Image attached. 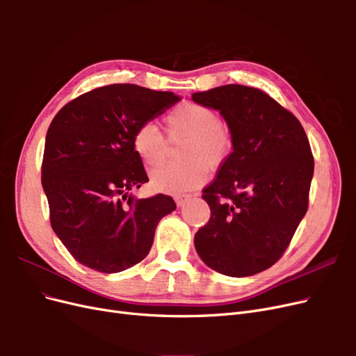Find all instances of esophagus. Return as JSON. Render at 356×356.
<instances>
[{"label": "esophagus", "mask_w": 356, "mask_h": 356, "mask_svg": "<svg viewBox=\"0 0 356 356\" xmlns=\"http://www.w3.org/2000/svg\"><path fill=\"white\" fill-rule=\"evenodd\" d=\"M188 200H190L188 196H186V197H177V199H175V203H177V207H182V204H184V203L188 202Z\"/></svg>", "instance_id": "1"}]
</instances>
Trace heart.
Here are the masks:
<instances>
[{"label":"heart","instance_id":"heart-1","mask_svg":"<svg viewBox=\"0 0 356 356\" xmlns=\"http://www.w3.org/2000/svg\"><path fill=\"white\" fill-rule=\"evenodd\" d=\"M170 139H187L181 149L179 165H166L152 174L154 190L166 195H186L204 184L208 168L218 169L232 152V136L220 115L207 105L184 102L166 117ZM132 148L148 169L163 163L166 141L153 123H143L132 135Z\"/></svg>","mask_w":356,"mask_h":356}]
</instances>
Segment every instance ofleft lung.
<instances>
[{
	"mask_svg": "<svg viewBox=\"0 0 356 356\" xmlns=\"http://www.w3.org/2000/svg\"><path fill=\"white\" fill-rule=\"evenodd\" d=\"M191 98L220 111L233 148L203 190L211 218L195 236L196 251L225 276L260 273L281 258L306 215L314 177L309 139L260 89L225 84Z\"/></svg>",
	"mask_w": 356,
	"mask_h": 356,
	"instance_id": "1",
	"label": "left lung"
}]
</instances>
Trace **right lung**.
I'll list each match as a JSON object with an SVG mask.
<instances>
[{
    "label": "right lung",
    "instance_id": "obj_1",
    "mask_svg": "<svg viewBox=\"0 0 356 356\" xmlns=\"http://www.w3.org/2000/svg\"><path fill=\"white\" fill-rule=\"evenodd\" d=\"M174 92L110 84L75 98L46 135L41 184L51 229L70 254L92 270L118 273L143 261L159 221L174 199L132 193L148 181L132 148L138 126L178 102Z\"/></svg>",
    "mask_w": 356,
    "mask_h": 356
}]
</instances>
